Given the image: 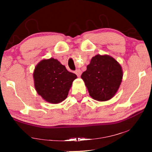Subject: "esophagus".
I'll return each mask as SVG.
<instances>
[{
  "instance_id": "esophagus-1",
  "label": "esophagus",
  "mask_w": 152,
  "mask_h": 152,
  "mask_svg": "<svg viewBox=\"0 0 152 152\" xmlns=\"http://www.w3.org/2000/svg\"><path fill=\"white\" fill-rule=\"evenodd\" d=\"M75 72V74L77 75L78 77H80L81 75V74H82V70H80V69L76 70Z\"/></svg>"
}]
</instances>
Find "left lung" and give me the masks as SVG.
I'll list each match as a JSON object with an SVG mask.
<instances>
[{"mask_svg": "<svg viewBox=\"0 0 152 152\" xmlns=\"http://www.w3.org/2000/svg\"><path fill=\"white\" fill-rule=\"evenodd\" d=\"M123 72L120 64L111 56L92 57L86 70L81 75L93 99L104 102L114 97L121 84Z\"/></svg>", "mask_w": 152, "mask_h": 152, "instance_id": "1", "label": "left lung"}]
</instances>
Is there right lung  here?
<instances>
[{
  "label": "right lung",
  "instance_id": "1",
  "mask_svg": "<svg viewBox=\"0 0 152 152\" xmlns=\"http://www.w3.org/2000/svg\"><path fill=\"white\" fill-rule=\"evenodd\" d=\"M33 78L37 93L45 101L59 104L67 97L77 75L68 71L57 59L50 58L39 62L33 72Z\"/></svg>",
  "mask_w": 152,
  "mask_h": 152
}]
</instances>
